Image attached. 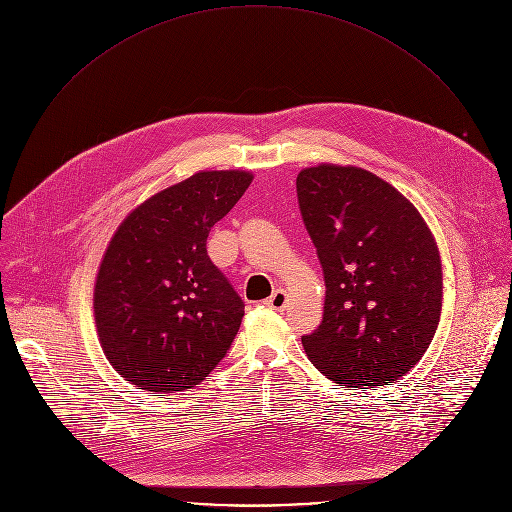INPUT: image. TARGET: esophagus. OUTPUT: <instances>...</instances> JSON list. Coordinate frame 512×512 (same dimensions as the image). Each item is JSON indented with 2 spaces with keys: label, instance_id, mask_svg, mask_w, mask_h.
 Listing matches in <instances>:
<instances>
[{
  "label": "esophagus",
  "instance_id": "esophagus-1",
  "mask_svg": "<svg viewBox=\"0 0 512 512\" xmlns=\"http://www.w3.org/2000/svg\"><path fill=\"white\" fill-rule=\"evenodd\" d=\"M271 310H277V312H281V310H285L287 308V304H289V298H287V294L283 289H275L273 294H271V298L265 302Z\"/></svg>",
  "mask_w": 512,
  "mask_h": 512
}]
</instances>
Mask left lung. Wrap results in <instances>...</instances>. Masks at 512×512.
I'll return each instance as SVG.
<instances>
[{
	"mask_svg": "<svg viewBox=\"0 0 512 512\" xmlns=\"http://www.w3.org/2000/svg\"><path fill=\"white\" fill-rule=\"evenodd\" d=\"M326 300L302 338L314 367L344 387H383L411 371L440 324V249L419 210L358 166L318 164L296 180Z\"/></svg>",
	"mask_w": 512,
	"mask_h": 512,
	"instance_id": "left-lung-1",
	"label": "left lung"
}]
</instances>
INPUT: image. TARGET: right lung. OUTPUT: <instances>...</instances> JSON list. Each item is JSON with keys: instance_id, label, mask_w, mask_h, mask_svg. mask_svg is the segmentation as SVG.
<instances>
[{"instance_id": "right-lung-1", "label": "right lung", "mask_w": 512, "mask_h": 512, "mask_svg": "<svg viewBox=\"0 0 512 512\" xmlns=\"http://www.w3.org/2000/svg\"><path fill=\"white\" fill-rule=\"evenodd\" d=\"M251 182L245 170L196 172L135 206L111 237L93 312L107 360L131 385L186 391L227 354L245 304L206 239Z\"/></svg>"}]
</instances>
